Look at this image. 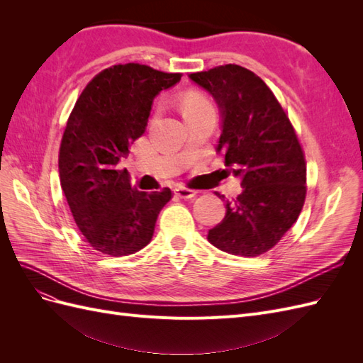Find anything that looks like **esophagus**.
<instances>
[{"label":"esophagus","mask_w":363,"mask_h":363,"mask_svg":"<svg viewBox=\"0 0 363 363\" xmlns=\"http://www.w3.org/2000/svg\"><path fill=\"white\" fill-rule=\"evenodd\" d=\"M175 195L180 196V199H192V196L196 195V191L186 188V186H177V188H175Z\"/></svg>","instance_id":"esophagus-1"}]
</instances>
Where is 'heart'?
<instances>
[{
	"instance_id": "obj_1",
	"label": "heart",
	"mask_w": 363,
	"mask_h": 363,
	"mask_svg": "<svg viewBox=\"0 0 363 363\" xmlns=\"http://www.w3.org/2000/svg\"><path fill=\"white\" fill-rule=\"evenodd\" d=\"M212 108H215L212 100L201 92H191L183 101L184 118L204 112V111H212Z\"/></svg>"
}]
</instances>
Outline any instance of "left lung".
Segmentation results:
<instances>
[{"label":"left lung","instance_id":"8db88e82","mask_svg":"<svg viewBox=\"0 0 363 363\" xmlns=\"http://www.w3.org/2000/svg\"><path fill=\"white\" fill-rule=\"evenodd\" d=\"M189 77L219 106L218 151L244 188L225 201V216L207 239L233 256H260L279 244L304 206L306 159L298 136L276 95L252 71L228 63Z\"/></svg>","mask_w":363,"mask_h":363}]
</instances>
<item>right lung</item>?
Here are the masks:
<instances>
[{
  "label": "right lung",
  "instance_id": "right-lung-1",
  "mask_svg": "<svg viewBox=\"0 0 363 363\" xmlns=\"http://www.w3.org/2000/svg\"><path fill=\"white\" fill-rule=\"evenodd\" d=\"M180 72L125 63L103 69L86 84L65 127L59 150L60 184L74 221L94 250L128 256L150 244L169 188L142 192L119 169L130 144L144 135L155 96L180 82Z\"/></svg>",
  "mask_w": 363,
  "mask_h": 363
}]
</instances>
